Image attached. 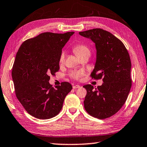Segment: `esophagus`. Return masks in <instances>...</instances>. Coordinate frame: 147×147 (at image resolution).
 Wrapping results in <instances>:
<instances>
[{"label": "esophagus", "instance_id": "1", "mask_svg": "<svg viewBox=\"0 0 147 147\" xmlns=\"http://www.w3.org/2000/svg\"><path fill=\"white\" fill-rule=\"evenodd\" d=\"M80 88V86H79V85H74L73 86L74 89H77V88Z\"/></svg>", "mask_w": 147, "mask_h": 147}]
</instances>
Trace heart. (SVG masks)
Returning <instances> with one entry per match:
<instances>
[{
    "label": "heart",
    "mask_w": 147,
    "mask_h": 147,
    "mask_svg": "<svg viewBox=\"0 0 147 147\" xmlns=\"http://www.w3.org/2000/svg\"><path fill=\"white\" fill-rule=\"evenodd\" d=\"M73 51L79 58L85 56V55H90V56L91 54V50L89 47L83 43H79L75 45L73 48ZM65 58V52L63 51L59 56V61L60 64H63L64 63ZM69 76L71 79L76 80V81H78V80L81 79L82 77L84 76V71L83 70H72L69 74Z\"/></svg>",
    "instance_id": "1"
}]
</instances>
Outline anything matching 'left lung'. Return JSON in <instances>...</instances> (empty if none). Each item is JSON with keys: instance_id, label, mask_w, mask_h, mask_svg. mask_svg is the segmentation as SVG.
Wrapping results in <instances>:
<instances>
[{"instance_id": "left-lung-1", "label": "left lung", "mask_w": 147, "mask_h": 147, "mask_svg": "<svg viewBox=\"0 0 147 147\" xmlns=\"http://www.w3.org/2000/svg\"><path fill=\"white\" fill-rule=\"evenodd\" d=\"M95 43L96 61L91 77L102 79L103 84L94 89L84 86L87 94L84 100L88 114L98 119L109 118L125 104L131 90V61L124 44L111 33L102 29L79 32Z\"/></svg>"}]
</instances>
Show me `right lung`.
Masks as SVG:
<instances>
[{
    "mask_svg": "<svg viewBox=\"0 0 147 147\" xmlns=\"http://www.w3.org/2000/svg\"><path fill=\"white\" fill-rule=\"evenodd\" d=\"M74 33H41L25 41L16 53L12 68L15 94L32 117L45 120L57 115L72 89L68 82L53 88L49 81L59 71L62 49Z\"/></svg>",
    "mask_w": 147,
    "mask_h": 147,
    "instance_id": "right-lung-1",
    "label": "right lung"
}]
</instances>
